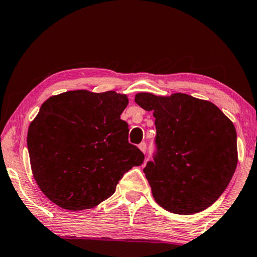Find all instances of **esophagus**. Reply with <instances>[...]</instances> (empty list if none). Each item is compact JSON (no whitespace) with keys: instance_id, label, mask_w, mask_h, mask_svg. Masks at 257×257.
I'll use <instances>...</instances> for the list:
<instances>
[{"instance_id":"34e87169","label":"esophagus","mask_w":257,"mask_h":257,"mask_svg":"<svg viewBox=\"0 0 257 257\" xmlns=\"http://www.w3.org/2000/svg\"><path fill=\"white\" fill-rule=\"evenodd\" d=\"M138 148H140V150H141L143 153L146 152V143H141L140 145H138Z\"/></svg>"}]
</instances>
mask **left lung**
I'll list each match as a JSON object with an SVG mask.
<instances>
[{"label": "left lung", "mask_w": 257, "mask_h": 257, "mask_svg": "<svg viewBox=\"0 0 257 257\" xmlns=\"http://www.w3.org/2000/svg\"><path fill=\"white\" fill-rule=\"evenodd\" d=\"M156 117L158 153L144 168L158 205L174 214L205 210L221 197L238 164L232 121L209 100L186 93H136Z\"/></svg>", "instance_id": "1"}]
</instances>
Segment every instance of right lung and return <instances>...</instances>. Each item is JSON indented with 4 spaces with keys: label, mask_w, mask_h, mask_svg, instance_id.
<instances>
[{
    "label": "right lung",
    "mask_w": 257,
    "mask_h": 257,
    "mask_svg": "<svg viewBox=\"0 0 257 257\" xmlns=\"http://www.w3.org/2000/svg\"><path fill=\"white\" fill-rule=\"evenodd\" d=\"M129 103L115 91L72 90L51 96L27 133L31 168L40 190L66 210L98 206L115 192L144 154L128 142L120 119Z\"/></svg>",
    "instance_id": "1"
}]
</instances>
